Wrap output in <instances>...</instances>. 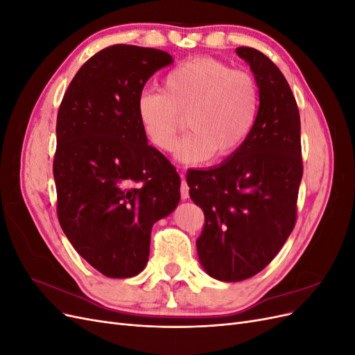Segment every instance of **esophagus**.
Listing matches in <instances>:
<instances>
[{
  "label": "esophagus",
  "instance_id": "esophagus-1",
  "mask_svg": "<svg viewBox=\"0 0 355 355\" xmlns=\"http://www.w3.org/2000/svg\"><path fill=\"white\" fill-rule=\"evenodd\" d=\"M189 197V187L185 180L180 182V198L187 200Z\"/></svg>",
  "mask_w": 355,
  "mask_h": 355
}]
</instances>
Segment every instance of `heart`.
<instances>
[{
  "label": "heart",
  "mask_w": 355,
  "mask_h": 355,
  "mask_svg": "<svg viewBox=\"0 0 355 355\" xmlns=\"http://www.w3.org/2000/svg\"><path fill=\"white\" fill-rule=\"evenodd\" d=\"M261 92L253 73L213 58H196L170 69L161 90H145L136 115L149 144L171 151L187 125L182 158L201 161L237 154L252 136Z\"/></svg>",
  "instance_id": "heart-1"
}]
</instances>
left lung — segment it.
I'll use <instances>...</instances> for the list:
<instances>
[{"instance_id": "1", "label": "left lung", "mask_w": 355, "mask_h": 355, "mask_svg": "<svg viewBox=\"0 0 355 355\" xmlns=\"http://www.w3.org/2000/svg\"><path fill=\"white\" fill-rule=\"evenodd\" d=\"M259 85L249 141L220 166L189 170V197L204 211L197 252L206 272L241 282L261 272L293 231L304 175L300 116L282 71L262 51L239 47Z\"/></svg>"}]
</instances>
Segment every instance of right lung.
Instances as JSON below:
<instances>
[{
	"instance_id": "obj_1",
	"label": "right lung",
	"mask_w": 355,
	"mask_h": 355,
	"mask_svg": "<svg viewBox=\"0 0 355 355\" xmlns=\"http://www.w3.org/2000/svg\"><path fill=\"white\" fill-rule=\"evenodd\" d=\"M168 53L110 46L75 73L56 123L58 219L73 249L110 278L141 272L154 223L175 210L180 178L148 145L136 101Z\"/></svg>"
}]
</instances>
